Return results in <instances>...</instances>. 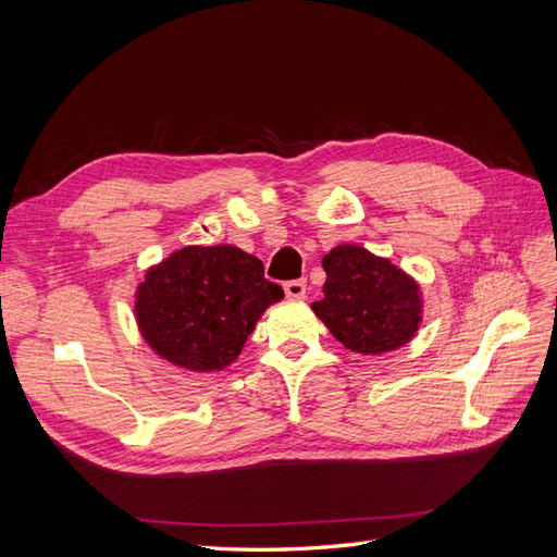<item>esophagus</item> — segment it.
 <instances>
[{"instance_id": "obj_1", "label": "esophagus", "mask_w": 557, "mask_h": 557, "mask_svg": "<svg viewBox=\"0 0 557 557\" xmlns=\"http://www.w3.org/2000/svg\"><path fill=\"white\" fill-rule=\"evenodd\" d=\"M285 297L288 299H305L307 297V281L305 278H297V281H288L283 285Z\"/></svg>"}]
</instances>
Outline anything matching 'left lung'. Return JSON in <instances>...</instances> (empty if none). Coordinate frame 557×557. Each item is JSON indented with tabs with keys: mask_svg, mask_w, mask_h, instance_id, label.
<instances>
[{
	"mask_svg": "<svg viewBox=\"0 0 557 557\" xmlns=\"http://www.w3.org/2000/svg\"><path fill=\"white\" fill-rule=\"evenodd\" d=\"M323 269V297L311 309L336 342L362 356H381L413 339L423 297L407 272L352 244L332 248Z\"/></svg>",
	"mask_w": 557,
	"mask_h": 557,
	"instance_id": "1",
	"label": "left lung"
}]
</instances>
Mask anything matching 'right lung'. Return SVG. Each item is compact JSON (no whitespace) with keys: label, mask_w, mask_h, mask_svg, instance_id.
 <instances>
[{"label":"right lung","mask_w":557,"mask_h":557,"mask_svg":"<svg viewBox=\"0 0 557 557\" xmlns=\"http://www.w3.org/2000/svg\"><path fill=\"white\" fill-rule=\"evenodd\" d=\"M283 299L250 252L185 246L150 267L137 288L134 315L146 344L188 372H223L256 330L267 307Z\"/></svg>","instance_id":"obj_1"}]
</instances>
